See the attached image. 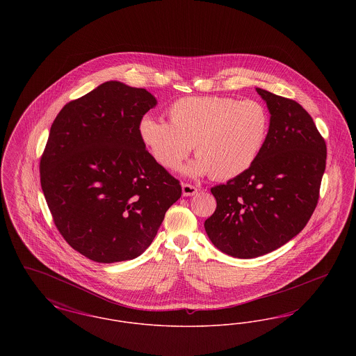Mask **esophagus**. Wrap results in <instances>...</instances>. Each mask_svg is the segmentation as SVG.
<instances>
[{
  "mask_svg": "<svg viewBox=\"0 0 356 356\" xmlns=\"http://www.w3.org/2000/svg\"><path fill=\"white\" fill-rule=\"evenodd\" d=\"M181 191H183V196H193V195H196L197 193V188L195 186H191V184H181Z\"/></svg>",
  "mask_w": 356,
  "mask_h": 356,
  "instance_id": "34e87169",
  "label": "esophagus"
}]
</instances>
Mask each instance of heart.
Here are the masks:
<instances>
[{"label":"heart","mask_w":356,"mask_h":356,"mask_svg":"<svg viewBox=\"0 0 356 356\" xmlns=\"http://www.w3.org/2000/svg\"><path fill=\"white\" fill-rule=\"evenodd\" d=\"M170 122L144 116L138 137L165 170H176L191 152L197 157L184 167L188 176L228 180L254 165L270 129V116L259 102L225 96H193L172 102Z\"/></svg>","instance_id":"obj_1"}]
</instances>
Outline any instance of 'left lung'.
<instances>
[{
    "instance_id": "obj_1",
    "label": "left lung",
    "mask_w": 356,
    "mask_h": 356,
    "mask_svg": "<svg viewBox=\"0 0 356 356\" xmlns=\"http://www.w3.org/2000/svg\"><path fill=\"white\" fill-rule=\"evenodd\" d=\"M270 111L266 144L254 165L211 188L216 211L204 222L221 252L252 259L284 245L319 199L327 148L312 118L293 100L256 88Z\"/></svg>"
}]
</instances>
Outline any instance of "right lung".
Here are the masks:
<instances>
[{
    "instance_id": "obj_1",
    "label": "right lung",
    "mask_w": 356,
    "mask_h": 356,
    "mask_svg": "<svg viewBox=\"0 0 356 356\" xmlns=\"http://www.w3.org/2000/svg\"><path fill=\"white\" fill-rule=\"evenodd\" d=\"M156 104L143 88L106 81L68 102L51 124L41 188L60 234L93 261L140 256L181 196L138 137L140 120Z\"/></svg>"
}]
</instances>
